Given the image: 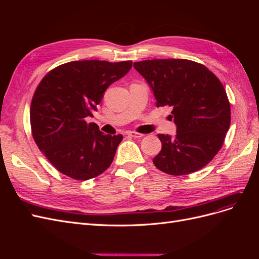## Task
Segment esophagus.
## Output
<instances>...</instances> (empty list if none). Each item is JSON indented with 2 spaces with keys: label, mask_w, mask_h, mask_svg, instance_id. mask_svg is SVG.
<instances>
[{
  "label": "esophagus",
  "mask_w": 259,
  "mask_h": 259,
  "mask_svg": "<svg viewBox=\"0 0 259 259\" xmlns=\"http://www.w3.org/2000/svg\"><path fill=\"white\" fill-rule=\"evenodd\" d=\"M127 135H128V136H131V137H134V138H140V137H143V136H144V134H140V133L135 132V131H131V132H128V133H127Z\"/></svg>",
  "instance_id": "1"
}]
</instances>
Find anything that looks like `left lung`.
Returning <instances> with one entry per match:
<instances>
[{
  "mask_svg": "<svg viewBox=\"0 0 259 259\" xmlns=\"http://www.w3.org/2000/svg\"><path fill=\"white\" fill-rule=\"evenodd\" d=\"M134 68L152 89L156 107L171 108L176 138L159 134L162 149L156 168L180 176L197 171L221 150L230 126V103L218 77L202 64L188 59H151Z\"/></svg>",
  "mask_w": 259,
  "mask_h": 259,
  "instance_id": "1",
  "label": "left lung"
}]
</instances>
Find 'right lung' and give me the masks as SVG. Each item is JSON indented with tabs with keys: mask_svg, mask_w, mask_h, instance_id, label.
Here are the masks:
<instances>
[{
	"mask_svg": "<svg viewBox=\"0 0 259 259\" xmlns=\"http://www.w3.org/2000/svg\"><path fill=\"white\" fill-rule=\"evenodd\" d=\"M133 61H70L45 74L30 107L36 146L61 174L76 180L95 178L111 165L123 136L105 135L93 116L105 91L126 74Z\"/></svg>",
	"mask_w": 259,
	"mask_h": 259,
	"instance_id": "right-lung-1",
	"label": "right lung"
}]
</instances>
